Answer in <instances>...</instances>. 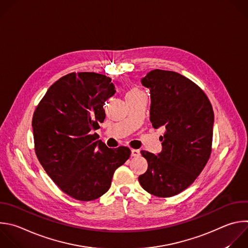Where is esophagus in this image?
Here are the masks:
<instances>
[{"mask_svg":"<svg viewBox=\"0 0 248 248\" xmlns=\"http://www.w3.org/2000/svg\"><path fill=\"white\" fill-rule=\"evenodd\" d=\"M131 155H132V156H139V155H140V151H139V150L132 149V150H131Z\"/></svg>","mask_w":248,"mask_h":248,"instance_id":"34e87169","label":"esophagus"}]
</instances>
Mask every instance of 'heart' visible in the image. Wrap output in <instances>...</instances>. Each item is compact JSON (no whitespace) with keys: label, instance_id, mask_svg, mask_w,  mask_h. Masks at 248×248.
Returning <instances> with one entry per match:
<instances>
[{"label":"heart","instance_id":"heart-1","mask_svg":"<svg viewBox=\"0 0 248 248\" xmlns=\"http://www.w3.org/2000/svg\"><path fill=\"white\" fill-rule=\"evenodd\" d=\"M138 93H141V92H140L138 89H135V88H133V89H130V90L128 91V93H126V96H130V95H136V94H138Z\"/></svg>","mask_w":248,"mask_h":248}]
</instances>
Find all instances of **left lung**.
I'll list each match as a JSON object with an SVG mask.
<instances>
[{"label":"left lung","instance_id":"obj_1","mask_svg":"<svg viewBox=\"0 0 248 248\" xmlns=\"http://www.w3.org/2000/svg\"><path fill=\"white\" fill-rule=\"evenodd\" d=\"M150 90V121L166 128L157 155L141 151L148 170L138 177L142 188L159 197L187 189L204 169L211 154L214 113L203 91L188 78L155 69L141 79Z\"/></svg>","mask_w":248,"mask_h":248}]
</instances>
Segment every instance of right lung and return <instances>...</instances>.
I'll return each instance as SVG.
<instances>
[{
	"instance_id": "add662e5",
	"label": "right lung",
	"mask_w": 248,
	"mask_h": 248,
	"mask_svg": "<svg viewBox=\"0 0 248 248\" xmlns=\"http://www.w3.org/2000/svg\"><path fill=\"white\" fill-rule=\"evenodd\" d=\"M112 78L70 73L47 90L32 120L35 152L52 181L81 202L100 198L115 170L130 156L127 147L108 148L93 130L105 120L103 105L115 94Z\"/></svg>"
}]
</instances>
